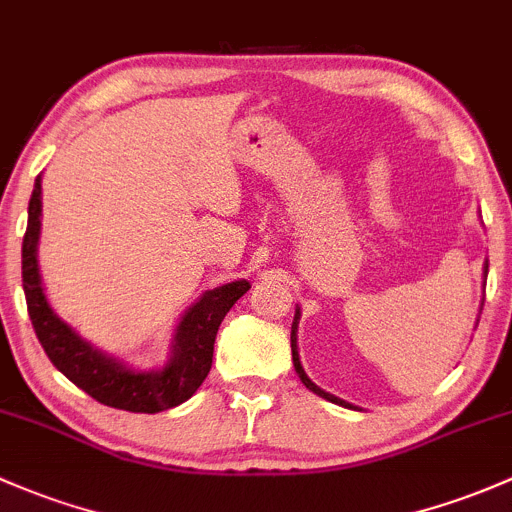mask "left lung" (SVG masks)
I'll list each match as a JSON object with an SVG mask.
<instances>
[{
  "instance_id": "1",
  "label": "left lung",
  "mask_w": 512,
  "mask_h": 512,
  "mask_svg": "<svg viewBox=\"0 0 512 512\" xmlns=\"http://www.w3.org/2000/svg\"><path fill=\"white\" fill-rule=\"evenodd\" d=\"M486 272H488V265H486ZM299 309H297V314H294V324H292V360H294V370H297V375L301 378V383H304L306 387H309L311 392H316V395L319 397H324V400H328V402H336V405H343V407H351L348 405V402H343V400H338V397H333V395H328V392H324L321 390L319 385H314L309 380V375L304 373V368H301V360H299V351H297V324H299Z\"/></svg>"
}]
</instances>
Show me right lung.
Listing matches in <instances>:
<instances>
[{
  "instance_id": "obj_1",
  "label": "right lung",
  "mask_w": 512,
  "mask_h": 512,
  "mask_svg": "<svg viewBox=\"0 0 512 512\" xmlns=\"http://www.w3.org/2000/svg\"><path fill=\"white\" fill-rule=\"evenodd\" d=\"M39 235H41V176H36L29 201V225L21 245V279H24L26 306L31 324L51 363L88 392L93 400L127 412H164L186 402L211 373L213 343L220 321L230 306L250 289V282L223 284L208 289L176 326L171 353L164 368L152 373L129 370L120 360L90 346L78 336L48 304L39 274Z\"/></svg>"
}]
</instances>
